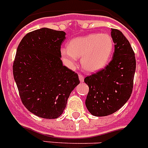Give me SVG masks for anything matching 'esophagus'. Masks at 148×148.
I'll return each instance as SVG.
<instances>
[{
    "label": "esophagus",
    "mask_w": 148,
    "mask_h": 148,
    "mask_svg": "<svg viewBox=\"0 0 148 148\" xmlns=\"http://www.w3.org/2000/svg\"><path fill=\"white\" fill-rule=\"evenodd\" d=\"M78 77H79V80H80V83H83V82L84 81V77H83L81 74H79Z\"/></svg>",
    "instance_id": "obj_1"
}]
</instances>
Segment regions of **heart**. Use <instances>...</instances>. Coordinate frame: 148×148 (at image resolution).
I'll list each match as a JSON object with an SVG mask.
<instances>
[{"label": "heart", "instance_id": "obj_1", "mask_svg": "<svg viewBox=\"0 0 148 148\" xmlns=\"http://www.w3.org/2000/svg\"><path fill=\"white\" fill-rule=\"evenodd\" d=\"M113 48V40L109 35L91 33L70 40L68 47L60 49V56L65 65L70 68L75 67L78 58L82 57L83 69L94 73L108 65Z\"/></svg>", "mask_w": 148, "mask_h": 148}]
</instances>
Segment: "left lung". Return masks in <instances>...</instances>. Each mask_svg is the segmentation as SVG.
Here are the masks:
<instances>
[{
    "instance_id": "1",
    "label": "left lung",
    "mask_w": 148,
    "mask_h": 148,
    "mask_svg": "<svg viewBox=\"0 0 148 148\" xmlns=\"http://www.w3.org/2000/svg\"><path fill=\"white\" fill-rule=\"evenodd\" d=\"M115 43L109 64L84 81L89 87L85 106L90 114L107 116L120 109L130 98L136 68L135 53L130 42L120 30L111 29Z\"/></svg>"
}]
</instances>
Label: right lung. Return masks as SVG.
Returning a JSON list of instances; mask_svg holds the SVG:
<instances>
[{
    "mask_svg": "<svg viewBox=\"0 0 148 148\" xmlns=\"http://www.w3.org/2000/svg\"><path fill=\"white\" fill-rule=\"evenodd\" d=\"M64 31L42 28L25 35L18 45L13 65L23 104L33 114L55 119L80 83L77 73L64 66L60 47Z\"/></svg>",
    "mask_w": 148,
    "mask_h": 148,
    "instance_id": "right-lung-1",
    "label": "right lung"
}]
</instances>
